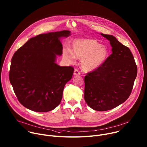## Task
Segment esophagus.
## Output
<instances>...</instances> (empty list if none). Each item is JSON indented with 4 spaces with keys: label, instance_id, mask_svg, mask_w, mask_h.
<instances>
[{
    "label": "esophagus",
    "instance_id": "34e87169",
    "mask_svg": "<svg viewBox=\"0 0 147 147\" xmlns=\"http://www.w3.org/2000/svg\"><path fill=\"white\" fill-rule=\"evenodd\" d=\"M80 72L78 71V70L77 69H74V75L75 76H78V75H80Z\"/></svg>",
    "mask_w": 147,
    "mask_h": 147
}]
</instances>
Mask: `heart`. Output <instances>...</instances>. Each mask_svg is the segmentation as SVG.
Returning <instances> with one entry per match:
<instances>
[{
    "instance_id": "b5f03b06",
    "label": "heart",
    "mask_w": 147,
    "mask_h": 147,
    "mask_svg": "<svg viewBox=\"0 0 147 147\" xmlns=\"http://www.w3.org/2000/svg\"><path fill=\"white\" fill-rule=\"evenodd\" d=\"M73 52L70 49H64V57L70 62L76 56L81 60L82 69L86 71L96 70L101 66L107 60L108 51L94 39H78L73 41L71 45Z\"/></svg>"
}]
</instances>
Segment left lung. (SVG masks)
<instances>
[{"label": "left lung", "instance_id": "left-lung-1", "mask_svg": "<svg viewBox=\"0 0 147 147\" xmlns=\"http://www.w3.org/2000/svg\"><path fill=\"white\" fill-rule=\"evenodd\" d=\"M110 41L112 54L103 64L84 77V99L98 111L112 109L126 100L137 77V67L130 49L113 35L100 34Z\"/></svg>", "mask_w": 147, "mask_h": 147}]
</instances>
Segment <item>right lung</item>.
<instances>
[{
	"label": "right lung",
	"mask_w": 147,
	"mask_h": 147,
	"mask_svg": "<svg viewBox=\"0 0 147 147\" xmlns=\"http://www.w3.org/2000/svg\"><path fill=\"white\" fill-rule=\"evenodd\" d=\"M70 34L67 30L39 34L13 56L9 80L18 101L26 108L47 112L60 104L74 68L57 65L56 59L62 54L60 38Z\"/></svg>",
	"instance_id": "add662e5"
}]
</instances>
